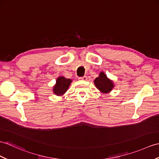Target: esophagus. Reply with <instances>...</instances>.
Instances as JSON below:
<instances>
[{
	"label": "esophagus",
	"mask_w": 159,
	"mask_h": 159,
	"mask_svg": "<svg viewBox=\"0 0 159 159\" xmlns=\"http://www.w3.org/2000/svg\"><path fill=\"white\" fill-rule=\"evenodd\" d=\"M79 80H87V77L86 76H84L83 77H80V78H79Z\"/></svg>",
	"instance_id": "1"
}]
</instances>
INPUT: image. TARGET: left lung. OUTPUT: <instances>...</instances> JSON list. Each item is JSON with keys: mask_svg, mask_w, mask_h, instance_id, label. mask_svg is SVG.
Masks as SVG:
<instances>
[{"mask_svg": "<svg viewBox=\"0 0 159 159\" xmlns=\"http://www.w3.org/2000/svg\"><path fill=\"white\" fill-rule=\"evenodd\" d=\"M95 87L102 93H109L114 87L113 80L108 78L104 72H100L98 77L94 80Z\"/></svg>", "mask_w": 159, "mask_h": 159, "instance_id": "left-lung-1", "label": "left lung"}]
</instances>
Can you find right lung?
<instances>
[{
  "label": "right lung",
  "instance_id": "add662e5",
  "mask_svg": "<svg viewBox=\"0 0 159 159\" xmlns=\"http://www.w3.org/2000/svg\"><path fill=\"white\" fill-rule=\"evenodd\" d=\"M72 82V79H66L64 76H59L53 87V93L57 96L63 95L67 91Z\"/></svg>",
  "mask_w": 159,
  "mask_h": 159
}]
</instances>
